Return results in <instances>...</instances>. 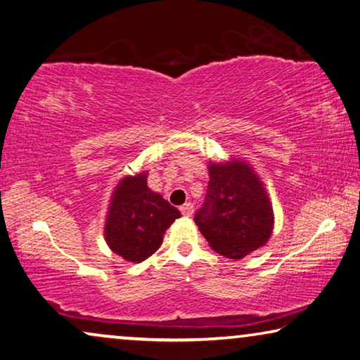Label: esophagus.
Masks as SVG:
<instances>
[{
	"label": "esophagus",
	"instance_id": "34e87169",
	"mask_svg": "<svg viewBox=\"0 0 360 360\" xmlns=\"http://www.w3.org/2000/svg\"><path fill=\"white\" fill-rule=\"evenodd\" d=\"M180 211H181V214H184L185 217H191L193 211H195V207H193L191 202H185V205L180 207Z\"/></svg>",
	"mask_w": 360,
	"mask_h": 360
}]
</instances>
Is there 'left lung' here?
I'll list each match as a JSON object with an SVG mask.
<instances>
[{
    "label": "left lung",
    "instance_id": "1",
    "mask_svg": "<svg viewBox=\"0 0 360 360\" xmlns=\"http://www.w3.org/2000/svg\"><path fill=\"white\" fill-rule=\"evenodd\" d=\"M205 206L195 222L210 247L222 257L242 259L269 240L274 212L262 179L247 160L210 162Z\"/></svg>",
    "mask_w": 360,
    "mask_h": 360
}]
</instances>
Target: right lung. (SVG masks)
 <instances>
[{"label": "right lung", "instance_id": "right-lung-1", "mask_svg": "<svg viewBox=\"0 0 360 360\" xmlns=\"http://www.w3.org/2000/svg\"><path fill=\"white\" fill-rule=\"evenodd\" d=\"M180 211L148 186V170L118 181L108 205L103 236L113 253L141 263L159 250Z\"/></svg>", "mask_w": 360, "mask_h": 360}]
</instances>
